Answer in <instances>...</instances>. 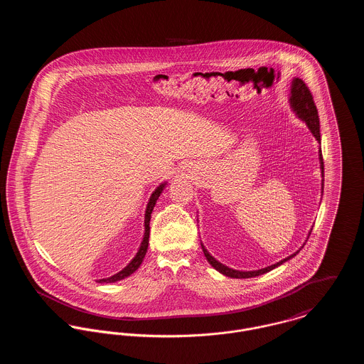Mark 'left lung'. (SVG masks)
I'll return each instance as SVG.
<instances>
[{"instance_id": "obj_1", "label": "left lung", "mask_w": 364, "mask_h": 364, "mask_svg": "<svg viewBox=\"0 0 364 364\" xmlns=\"http://www.w3.org/2000/svg\"><path fill=\"white\" fill-rule=\"evenodd\" d=\"M289 102L290 106L293 109V112L296 113V116L299 119H301L303 122H306V124L309 126L310 132L312 133V136L316 139V141L321 144V133H319V116H318V110H316V106L314 104V100H312L311 92L309 90V87L304 84V81L301 78H293L291 81V87H290V98H289ZM318 156H319V168H321V175H322V186H321V191L323 192V159H322V153H321V147H319V151H318ZM312 231V228H311ZM311 231L309 232V237L311 234ZM309 240V238H307ZM306 245V242L303 244V247ZM301 247V248H303ZM300 248V250H301ZM202 250L205 252V257L208 259V263L215 269L218 270L221 274L224 276H228V277H232V279H250V277H255V276H260L263 273H267L270 270H273L274 267L280 266L282 263L287 262L291 258H294L300 250L294 254H291L290 257L284 258V259L279 260L277 263H273L267 267H263L259 270H250V272H242V270H235V269H231L223 263H220L215 258H213L210 254H208V250L205 248V245L202 244Z\"/></svg>"}]
</instances>
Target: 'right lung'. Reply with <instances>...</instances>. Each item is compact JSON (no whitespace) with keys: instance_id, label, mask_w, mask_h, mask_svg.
<instances>
[{"instance_id":"1","label":"right lung","mask_w":364,"mask_h":364,"mask_svg":"<svg viewBox=\"0 0 364 364\" xmlns=\"http://www.w3.org/2000/svg\"><path fill=\"white\" fill-rule=\"evenodd\" d=\"M165 185H166V182H164V183H161L159 186H156V191L153 192V195H151V198H150V200H149V203H147L146 214H144V235H143V241H141V244H140V248H139L136 257L130 260V263H129L126 267H123L119 273H116V274H113V276H110V277H107V279H100V280H97L98 283H114V282L123 280L124 277H129L132 273H134V272L140 267V264L143 263V259H144V257H146V254H147V248H149L151 213H153V208L156 206V200H158L159 195L162 193Z\"/></svg>"}]
</instances>
